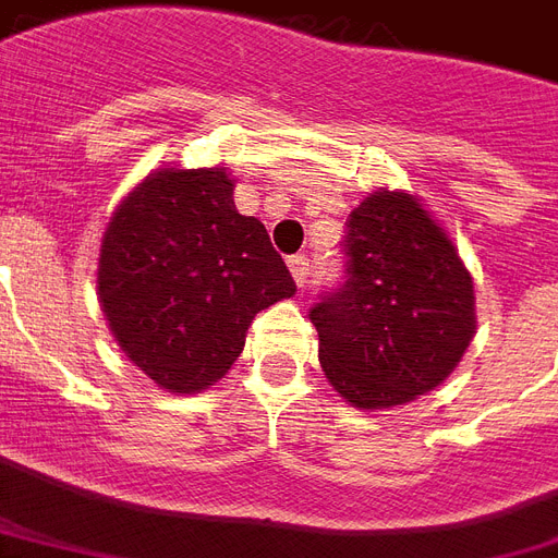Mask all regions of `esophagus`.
I'll return each mask as SVG.
<instances>
[{
  "label": "esophagus",
  "mask_w": 558,
  "mask_h": 558,
  "mask_svg": "<svg viewBox=\"0 0 558 558\" xmlns=\"http://www.w3.org/2000/svg\"><path fill=\"white\" fill-rule=\"evenodd\" d=\"M289 271H292V278L301 289L307 287V278H310V260L304 254H295V257H289Z\"/></svg>",
  "instance_id": "esophagus-1"
}]
</instances>
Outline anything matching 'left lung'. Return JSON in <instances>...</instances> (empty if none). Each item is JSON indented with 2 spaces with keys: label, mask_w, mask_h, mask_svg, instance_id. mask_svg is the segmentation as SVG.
<instances>
[{
  "label": "left lung",
  "mask_w": 558,
  "mask_h": 558,
  "mask_svg": "<svg viewBox=\"0 0 558 558\" xmlns=\"http://www.w3.org/2000/svg\"><path fill=\"white\" fill-rule=\"evenodd\" d=\"M345 278L310 307L327 380L363 410L436 389L474 336V283L412 195H368L345 222Z\"/></svg>",
  "instance_id": "1"
}]
</instances>
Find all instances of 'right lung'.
Segmentation results:
<instances>
[{
	"instance_id": "add662e5",
	"label": "right lung",
	"mask_w": 558,
	"mask_h": 558,
	"mask_svg": "<svg viewBox=\"0 0 558 558\" xmlns=\"http://www.w3.org/2000/svg\"><path fill=\"white\" fill-rule=\"evenodd\" d=\"M295 280L260 219L233 204L225 169L146 178L113 213L99 301L119 348L169 392H202L242 354L260 310Z\"/></svg>"
}]
</instances>
